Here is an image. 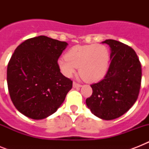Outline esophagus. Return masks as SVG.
<instances>
[{
	"label": "esophagus",
	"instance_id": "obj_1",
	"mask_svg": "<svg viewBox=\"0 0 149 149\" xmlns=\"http://www.w3.org/2000/svg\"><path fill=\"white\" fill-rule=\"evenodd\" d=\"M72 86H73L74 88H77V87H81L82 85L79 84H77L76 82H73V83H72Z\"/></svg>",
	"mask_w": 149,
	"mask_h": 149
}]
</instances>
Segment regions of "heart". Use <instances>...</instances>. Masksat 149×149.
I'll return each mask as SVG.
<instances>
[{"label":"heart","instance_id":"obj_1","mask_svg":"<svg viewBox=\"0 0 149 149\" xmlns=\"http://www.w3.org/2000/svg\"><path fill=\"white\" fill-rule=\"evenodd\" d=\"M58 65L64 76L72 77L79 67L80 77L86 82L94 83L102 79L109 70L110 52L102 44L76 45L66 56L58 59Z\"/></svg>","mask_w":149,"mask_h":149}]
</instances>
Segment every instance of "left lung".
<instances>
[{"mask_svg":"<svg viewBox=\"0 0 149 149\" xmlns=\"http://www.w3.org/2000/svg\"><path fill=\"white\" fill-rule=\"evenodd\" d=\"M111 48V64L104 78L91 85L93 93L86 100L91 112L103 120H113L126 113L139 97L141 65L132 47L107 39Z\"/></svg>","mask_w":149,"mask_h":149,"instance_id":"8db88e82","label":"left lung"}]
</instances>
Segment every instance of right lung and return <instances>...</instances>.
<instances>
[{
	"label": "right lung",
	"instance_id": "right-lung-1",
	"mask_svg": "<svg viewBox=\"0 0 149 149\" xmlns=\"http://www.w3.org/2000/svg\"><path fill=\"white\" fill-rule=\"evenodd\" d=\"M67 42L40 36L27 39L8 65L9 94L17 111L28 118H47L63 104L72 81L60 72L58 59Z\"/></svg>",
	"mask_w": 149,
	"mask_h": 149
}]
</instances>
